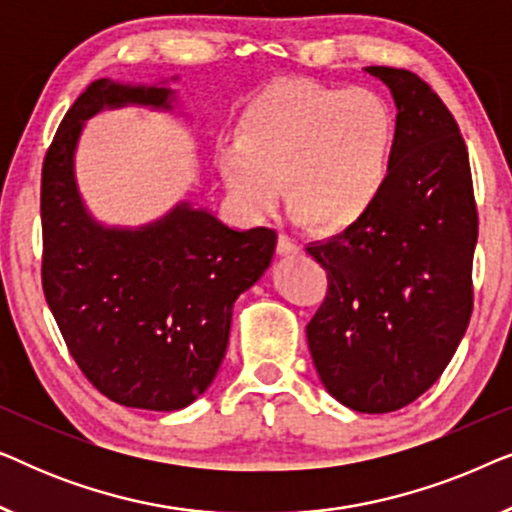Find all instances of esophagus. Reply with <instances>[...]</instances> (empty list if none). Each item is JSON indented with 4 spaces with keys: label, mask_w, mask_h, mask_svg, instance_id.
Here are the masks:
<instances>
[{
    "label": "esophagus",
    "mask_w": 512,
    "mask_h": 512,
    "mask_svg": "<svg viewBox=\"0 0 512 512\" xmlns=\"http://www.w3.org/2000/svg\"><path fill=\"white\" fill-rule=\"evenodd\" d=\"M277 251L282 256H289V254H300V247L296 242L291 240V237L286 235H279V242H277Z\"/></svg>",
    "instance_id": "obj_1"
}]
</instances>
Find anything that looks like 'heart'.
<instances>
[{"instance_id":"heart-1","label":"heart","mask_w":512,"mask_h":512,"mask_svg":"<svg viewBox=\"0 0 512 512\" xmlns=\"http://www.w3.org/2000/svg\"><path fill=\"white\" fill-rule=\"evenodd\" d=\"M394 151L396 118L382 97L279 79L249 97L235 142L216 151V167L244 214H270L282 184L296 226L338 235L380 205Z\"/></svg>"}]
</instances>
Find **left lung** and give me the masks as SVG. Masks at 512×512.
<instances>
[{
	"instance_id": "1",
	"label": "left lung",
	"mask_w": 512,
	"mask_h": 512,
	"mask_svg": "<svg viewBox=\"0 0 512 512\" xmlns=\"http://www.w3.org/2000/svg\"><path fill=\"white\" fill-rule=\"evenodd\" d=\"M363 72L394 97V167L361 226L307 247L328 275L307 345L335 401L380 415L422 396L464 338L478 209L464 137L429 83L394 67Z\"/></svg>"
}]
</instances>
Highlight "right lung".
<instances>
[{"mask_svg":"<svg viewBox=\"0 0 512 512\" xmlns=\"http://www.w3.org/2000/svg\"><path fill=\"white\" fill-rule=\"evenodd\" d=\"M174 104L167 81H93L62 118L41 172V277L69 354L100 394L156 412L205 394L226 356L235 300L263 277L277 247L272 228L235 230L186 200L137 228L90 214L76 184L88 118Z\"/></svg>","mask_w":512,"mask_h":512,"instance_id":"add662e5","label":"right lung"}]
</instances>
